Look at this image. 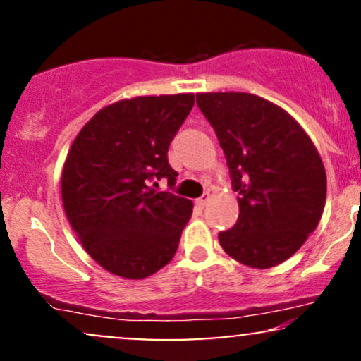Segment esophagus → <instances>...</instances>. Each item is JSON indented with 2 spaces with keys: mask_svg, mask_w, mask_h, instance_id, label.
Returning a JSON list of instances; mask_svg holds the SVG:
<instances>
[{
  "mask_svg": "<svg viewBox=\"0 0 361 361\" xmlns=\"http://www.w3.org/2000/svg\"><path fill=\"white\" fill-rule=\"evenodd\" d=\"M209 200H210V195L207 193V195H204V197L198 198V200L195 202V204H197L198 207H202V209H204V207H207V204H209Z\"/></svg>",
  "mask_w": 361,
  "mask_h": 361,
  "instance_id": "esophagus-1",
  "label": "esophagus"
}]
</instances>
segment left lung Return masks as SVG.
Segmentation results:
<instances>
[{
    "instance_id": "8db88e82",
    "label": "left lung",
    "mask_w": 361,
    "mask_h": 361,
    "mask_svg": "<svg viewBox=\"0 0 361 361\" xmlns=\"http://www.w3.org/2000/svg\"><path fill=\"white\" fill-rule=\"evenodd\" d=\"M226 154L239 217L222 250L251 268L295 255L322 217L326 169L307 132L281 106L251 93H198Z\"/></svg>"
}]
</instances>
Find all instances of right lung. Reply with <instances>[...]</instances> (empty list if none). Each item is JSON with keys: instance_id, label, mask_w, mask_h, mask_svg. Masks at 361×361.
I'll list each match as a JSON object with an SVG mask.
<instances>
[{"instance_id": "obj_1", "label": "right lung", "mask_w": 361, "mask_h": 361, "mask_svg": "<svg viewBox=\"0 0 361 361\" xmlns=\"http://www.w3.org/2000/svg\"><path fill=\"white\" fill-rule=\"evenodd\" d=\"M193 93L123 98L85 123L62 166L66 217L85 251L114 275L140 280L166 267L192 217V200L157 192L176 183L168 147Z\"/></svg>"}]
</instances>
